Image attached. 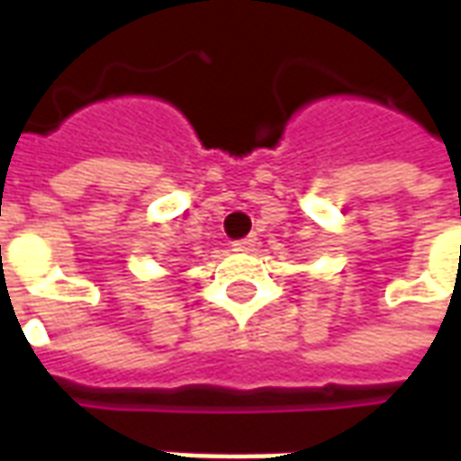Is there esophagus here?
<instances>
[{
	"mask_svg": "<svg viewBox=\"0 0 461 461\" xmlns=\"http://www.w3.org/2000/svg\"><path fill=\"white\" fill-rule=\"evenodd\" d=\"M254 247H257V237H244V240L234 241V244H231V249L234 251H251Z\"/></svg>",
	"mask_w": 461,
	"mask_h": 461,
	"instance_id": "obj_1",
	"label": "esophagus"
}]
</instances>
